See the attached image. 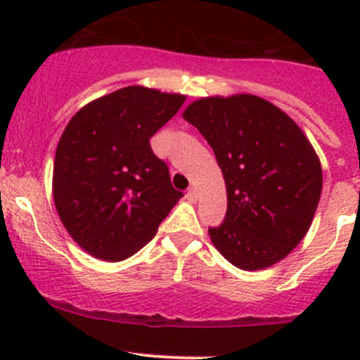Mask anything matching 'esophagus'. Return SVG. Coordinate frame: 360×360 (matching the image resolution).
Instances as JSON below:
<instances>
[{"label":"esophagus","mask_w":360,"mask_h":360,"mask_svg":"<svg viewBox=\"0 0 360 360\" xmlns=\"http://www.w3.org/2000/svg\"><path fill=\"white\" fill-rule=\"evenodd\" d=\"M186 198L190 202H195L198 198V193H197V188L195 186H190L188 188V193H186Z\"/></svg>","instance_id":"esophagus-1"}]
</instances>
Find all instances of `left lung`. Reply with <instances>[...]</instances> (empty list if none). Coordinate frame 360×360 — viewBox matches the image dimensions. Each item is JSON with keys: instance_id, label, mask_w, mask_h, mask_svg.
<instances>
[{"instance_id": "left-lung-1", "label": "left lung", "mask_w": 360, "mask_h": 360, "mask_svg": "<svg viewBox=\"0 0 360 360\" xmlns=\"http://www.w3.org/2000/svg\"><path fill=\"white\" fill-rule=\"evenodd\" d=\"M183 118L210 144L226 184V217L210 242L240 270L274 266L303 240L321 200L311 143L288 112L252 94L202 97Z\"/></svg>"}]
</instances>
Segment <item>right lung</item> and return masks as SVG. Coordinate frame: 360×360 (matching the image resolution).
<instances>
[{
    "instance_id": "add662e5",
    "label": "right lung",
    "mask_w": 360,
    "mask_h": 360,
    "mask_svg": "<svg viewBox=\"0 0 360 360\" xmlns=\"http://www.w3.org/2000/svg\"><path fill=\"white\" fill-rule=\"evenodd\" d=\"M184 101L183 94L123 86L69 120L57 144L52 193L64 228L90 256L112 263L134 256L183 197L150 137Z\"/></svg>"
}]
</instances>
